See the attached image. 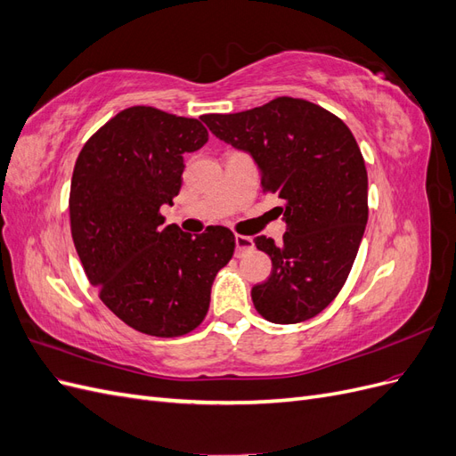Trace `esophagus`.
<instances>
[{
    "mask_svg": "<svg viewBox=\"0 0 456 456\" xmlns=\"http://www.w3.org/2000/svg\"><path fill=\"white\" fill-rule=\"evenodd\" d=\"M253 238L249 236H236V256H241L245 251L253 249Z\"/></svg>",
    "mask_w": 456,
    "mask_h": 456,
    "instance_id": "esophagus-1",
    "label": "esophagus"
}]
</instances>
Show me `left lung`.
Returning <instances> with one entry per match:
<instances>
[{"label": "left lung", "instance_id": "8db88e82", "mask_svg": "<svg viewBox=\"0 0 456 456\" xmlns=\"http://www.w3.org/2000/svg\"><path fill=\"white\" fill-rule=\"evenodd\" d=\"M216 139L249 151L260 186L278 194L283 241L255 238L272 258L255 285L256 312L272 323H300L325 310L346 283L365 232L367 169L346 123L314 102L278 96L238 114H205Z\"/></svg>", "mask_w": 456, "mask_h": 456}]
</instances>
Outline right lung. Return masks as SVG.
<instances>
[{"label":"right lung","instance_id":"1","mask_svg":"<svg viewBox=\"0 0 456 456\" xmlns=\"http://www.w3.org/2000/svg\"><path fill=\"white\" fill-rule=\"evenodd\" d=\"M207 141L200 119L131 106L104 123L76 159V251L104 305L144 335L171 338L194 330L209 310L216 272L236 249L224 226L200 236L163 226L159 209L178 196L183 156Z\"/></svg>","mask_w":456,"mask_h":456}]
</instances>
